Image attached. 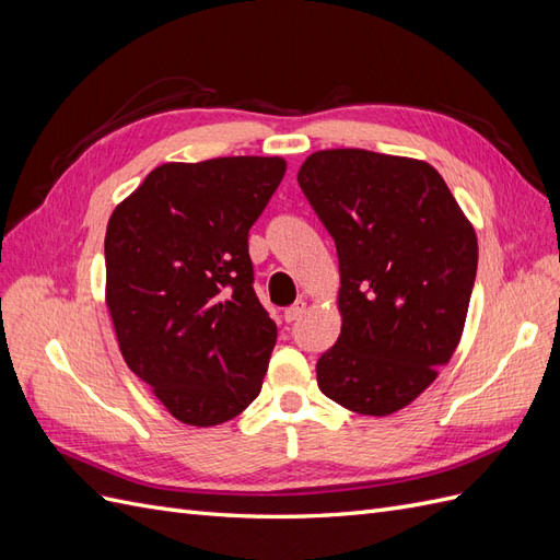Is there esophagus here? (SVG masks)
Returning a JSON list of instances; mask_svg holds the SVG:
<instances>
[{
  "label": "esophagus",
  "instance_id": "esophagus-1",
  "mask_svg": "<svg viewBox=\"0 0 560 560\" xmlns=\"http://www.w3.org/2000/svg\"><path fill=\"white\" fill-rule=\"evenodd\" d=\"M303 313H306V301H296L294 306H290V308H284V322H296Z\"/></svg>",
  "mask_w": 560,
  "mask_h": 560
}]
</instances>
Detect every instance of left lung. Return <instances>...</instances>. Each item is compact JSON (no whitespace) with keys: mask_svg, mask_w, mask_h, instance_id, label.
<instances>
[{"mask_svg":"<svg viewBox=\"0 0 560 560\" xmlns=\"http://www.w3.org/2000/svg\"><path fill=\"white\" fill-rule=\"evenodd\" d=\"M299 186L334 238L341 270V336L317 360V385L354 413H395L460 341L477 233L425 161L315 151Z\"/></svg>","mask_w":560,"mask_h":560,"instance_id":"obj_1","label":"left lung"}]
</instances>
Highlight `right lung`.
<instances>
[{
    "label": "right lung",
    "instance_id": "1",
    "mask_svg": "<svg viewBox=\"0 0 560 560\" xmlns=\"http://www.w3.org/2000/svg\"><path fill=\"white\" fill-rule=\"evenodd\" d=\"M278 156L163 163L107 224V308L130 371L186 425L257 399L278 327L254 294L247 235L282 182Z\"/></svg>",
    "mask_w": 560,
    "mask_h": 560
}]
</instances>
